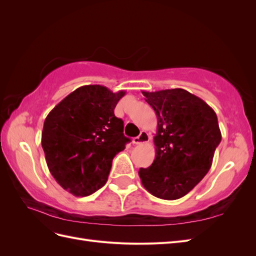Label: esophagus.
Wrapping results in <instances>:
<instances>
[{"mask_svg":"<svg viewBox=\"0 0 256 256\" xmlns=\"http://www.w3.org/2000/svg\"><path fill=\"white\" fill-rule=\"evenodd\" d=\"M150 140V136L146 132V131H141V134L138 136L134 138H132V143L136 144V145H140V144H144L147 143Z\"/></svg>","mask_w":256,"mask_h":256,"instance_id":"esophagus-1","label":"esophagus"}]
</instances>
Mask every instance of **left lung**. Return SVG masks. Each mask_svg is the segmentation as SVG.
I'll list each match as a JSON object with an SVG mask.
<instances>
[{
  "mask_svg": "<svg viewBox=\"0 0 256 256\" xmlns=\"http://www.w3.org/2000/svg\"><path fill=\"white\" fill-rule=\"evenodd\" d=\"M157 115L156 157L138 171L144 188L162 200L184 196L212 164L221 131L216 112L182 88L142 92Z\"/></svg>",
  "mask_w": 256,
  "mask_h": 256,
  "instance_id": "left-lung-1",
  "label": "left lung"
}]
</instances>
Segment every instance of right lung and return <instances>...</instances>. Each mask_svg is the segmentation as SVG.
Returning <instances> with one entry per match:
<instances>
[{
  "label": "right lung",
  "instance_id": "1",
  "mask_svg": "<svg viewBox=\"0 0 256 256\" xmlns=\"http://www.w3.org/2000/svg\"><path fill=\"white\" fill-rule=\"evenodd\" d=\"M125 90L83 85L53 108L44 122L42 146L52 176L74 196L106 184L118 152L130 141L114 109Z\"/></svg>",
  "mask_w": 256,
  "mask_h": 256
}]
</instances>
